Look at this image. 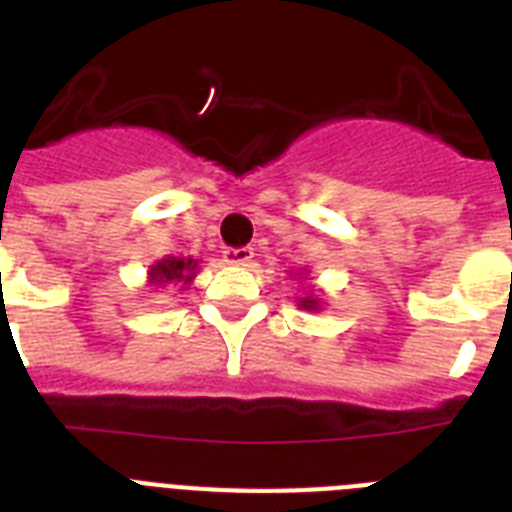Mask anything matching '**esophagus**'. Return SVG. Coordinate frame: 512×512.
I'll return each instance as SVG.
<instances>
[{
	"instance_id": "esophagus-1",
	"label": "esophagus",
	"mask_w": 512,
	"mask_h": 512,
	"mask_svg": "<svg viewBox=\"0 0 512 512\" xmlns=\"http://www.w3.org/2000/svg\"><path fill=\"white\" fill-rule=\"evenodd\" d=\"M252 257H255L252 247L226 249V252H223V263L226 265H249L252 263Z\"/></svg>"
}]
</instances>
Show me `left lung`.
<instances>
[{
    "label": "left lung",
    "mask_w": 512,
    "mask_h": 512,
    "mask_svg": "<svg viewBox=\"0 0 512 512\" xmlns=\"http://www.w3.org/2000/svg\"><path fill=\"white\" fill-rule=\"evenodd\" d=\"M296 276H299V273H296ZM299 278H302V276H299ZM296 304H299V309H307V312H320V309H322V299H320V294H317L315 289L309 291V294H304Z\"/></svg>",
    "instance_id": "1"
}]
</instances>
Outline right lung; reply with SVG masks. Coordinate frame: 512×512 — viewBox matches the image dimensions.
Here are the masks:
<instances>
[{"instance_id":"add662e5","label":"right lung","mask_w":512,"mask_h":512,"mask_svg":"<svg viewBox=\"0 0 512 512\" xmlns=\"http://www.w3.org/2000/svg\"><path fill=\"white\" fill-rule=\"evenodd\" d=\"M197 276V260L195 257H163L158 263H153L148 268V286H182L179 291H184L195 281Z\"/></svg>"}]
</instances>
